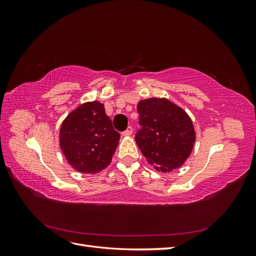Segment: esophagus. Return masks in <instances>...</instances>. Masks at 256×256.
<instances>
[{"label":"esophagus","instance_id":"1","mask_svg":"<svg viewBox=\"0 0 256 256\" xmlns=\"http://www.w3.org/2000/svg\"><path fill=\"white\" fill-rule=\"evenodd\" d=\"M131 134H132V127L131 126H128L127 127V129L125 130V131H122V136H131Z\"/></svg>","mask_w":256,"mask_h":256}]
</instances>
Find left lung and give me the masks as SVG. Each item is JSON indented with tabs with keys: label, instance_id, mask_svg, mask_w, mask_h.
Returning a JSON list of instances; mask_svg holds the SVG:
<instances>
[{
	"label": "left lung",
	"instance_id": "left-lung-1",
	"mask_svg": "<svg viewBox=\"0 0 256 256\" xmlns=\"http://www.w3.org/2000/svg\"><path fill=\"white\" fill-rule=\"evenodd\" d=\"M136 110L138 148L158 171L178 168L190 156L196 132L188 114L164 98L141 100Z\"/></svg>",
	"mask_w": 256,
	"mask_h": 256
}]
</instances>
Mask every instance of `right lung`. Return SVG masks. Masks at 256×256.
Segmentation results:
<instances>
[{
  "mask_svg": "<svg viewBox=\"0 0 256 256\" xmlns=\"http://www.w3.org/2000/svg\"><path fill=\"white\" fill-rule=\"evenodd\" d=\"M120 138L104 104L98 102L76 108L62 124L60 131V148L69 164L92 174L110 164Z\"/></svg>",
  "mask_w": 256,
  "mask_h": 256,
  "instance_id": "right-lung-1",
  "label": "right lung"
}]
</instances>
